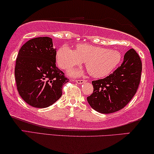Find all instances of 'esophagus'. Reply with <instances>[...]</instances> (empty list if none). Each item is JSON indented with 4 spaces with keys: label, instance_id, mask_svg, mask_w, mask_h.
I'll use <instances>...</instances> for the list:
<instances>
[{
    "label": "esophagus",
    "instance_id": "obj_1",
    "mask_svg": "<svg viewBox=\"0 0 154 154\" xmlns=\"http://www.w3.org/2000/svg\"><path fill=\"white\" fill-rule=\"evenodd\" d=\"M85 81H86L85 80H76V81H75V82H76L78 84H81V85L85 83Z\"/></svg>",
    "mask_w": 154,
    "mask_h": 154
}]
</instances>
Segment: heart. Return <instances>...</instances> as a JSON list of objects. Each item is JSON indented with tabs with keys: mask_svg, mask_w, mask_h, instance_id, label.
<instances>
[{
	"mask_svg": "<svg viewBox=\"0 0 154 154\" xmlns=\"http://www.w3.org/2000/svg\"><path fill=\"white\" fill-rule=\"evenodd\" d=\"M56 59L59 66L64 69L85 62L86 69L92 76L103 78L110 74L119 66L122 54L113 49L79 43L75 45V50L67 45L61 46L57 52ZM81 73V70L79 69L69 71V74L73 76H78Z\"/></svg>",
	"mask_w": 154,
	"mask_h": 154,
	"instance_id": "heart-1",
	"label": "heart"
}]
</instances>
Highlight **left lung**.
Instances as JSON below:
<instances>
[{"instance_id": "1", "label": "left lung", "mask_w": 154, "mask_h": 154, "mask_svg": "<svg viewBox=\"0 0 154 154\" xmlns=\"http://www.w3.org/2000/svg\"><path fill=\"white\" fill-rule=\"evenodd\" d=\"M142 62L134 49L124 56L123 62L105 79L92 82L94 90L87 100L94 110L111 113L121 110L132 100L140 82Z\"/></svg>"}]
</instances>
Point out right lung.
<instances>
[{
	"label": "right lung",
	"mask_w": 154,
	"mask_h": 154,
	"mask_svg": "<svg viewBox=\"0 0 154 154\" xmlns=\"http://www.w3.org/2000/svg\"><path fill=\"white\" fill-rule=\"evenodd\" d=\"M56 50L51 38L38 37L27 41L17 54L14 75L19 94L35 108L54 104L69 81L56 66Z\"/></svg>",
	"instance_id": "obj_1"
}]
</instances>
